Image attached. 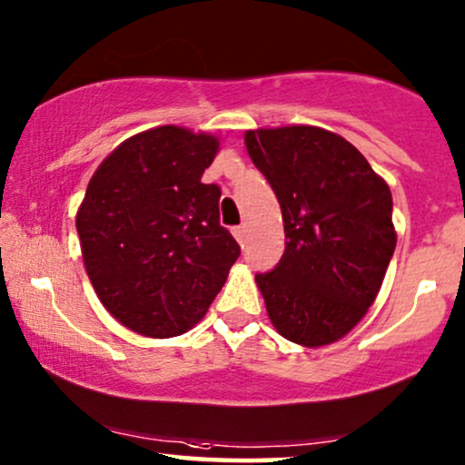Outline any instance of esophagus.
<instances>
[{"label": "esophagus", "instance_id": "34e87169", "mask_svg": "<svg viewBox=\"0 0 465 465\" xmlns=\"http://www.w3.org/2000/svg\"><path fill=\"white\" fill-rule=\"evenodd\" d=\"M245 232H247V231H245V226H243V224H241V226H234V228H232L234 239H237L241 245H243V241H245Z\"/></svg>", "mask_w": 465, "mask_h": 465}]
</instances>
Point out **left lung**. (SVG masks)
I'll return each mask as SVG.
<instances>
[{"label": "left lung", "mask_w": 465, "mask_h": 465, "mask_svg": "<svg viewBox=\"0 0 465 465\" xmlns=\"http://www.w3.org/2000/svg\"><path fill=\"white\" fill-rule=\"evenodd\" d=\"M245 147L284 220L280 262L256 273L273 327L316 348L365 316L395 252L393 196L346 138L312 125L250 130Z\"/></svg>", "instance_id": "obj_1"}]
</instances>
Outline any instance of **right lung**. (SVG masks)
I'll list each match as a JSON object with an SVG mask.
<instances>
[{"instance_id": "add662e5", "label": "right lung", "mask_w": 465, "mask_h": 465, "mask_svg": "<svg viewBox=\"0 0 465 465\" xmlns=\"http://www.w3.org/2000/svg\"><path fill=\"white\" fill-rule=\"evenodd\" d=\"M215 152L213 136L162 125L119 144L89 181L83 261L102 305L136 333L194 327L241 254L220 224V185L201 181Z\"/></svg>"}]
</instances>
